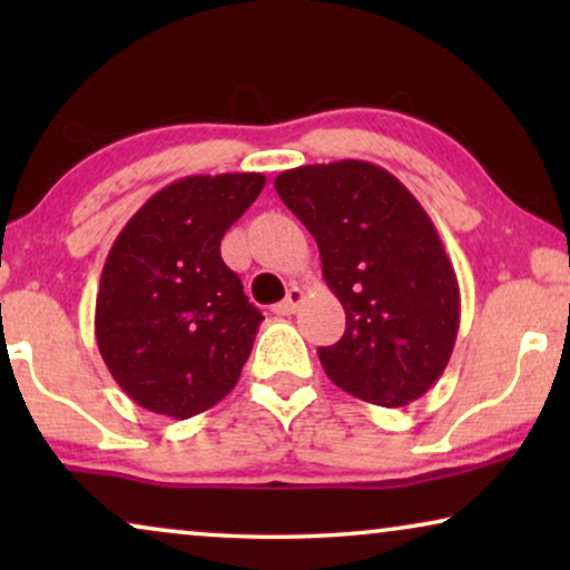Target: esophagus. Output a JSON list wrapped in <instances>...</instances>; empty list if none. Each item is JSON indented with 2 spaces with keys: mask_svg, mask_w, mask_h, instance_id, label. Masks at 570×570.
Returning <instances> with one entry per match:
<instances>
[{
  "mask_svg": "<svg viewBox=\"0 0 570 570\" xmlns=\"http://www.w3.org/2000/svg\"><path fill=\"white\" fill-rule=\"evenodd\" d=\"M303 298H306V291H303L301 285H291V291H287L285 301H279L272 311H275L277 316H291V314H295V311H298Z\"/></svg>",
  "mask_w": 570,
  "mask_h": 570,
  "instance_id": "esophagus-1",
  "label": "esophagus"
}]
</instances>
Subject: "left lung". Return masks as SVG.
Masks as SVG:
<instances>
[{
	"label": "left lung",
	"instance_id": "left-lung-1",
	"mask_svg": "<svg viewBox=\"0 0 570 570\" xmlns=\"http://www.w3.org/2000/svg\"><path fill=\"white\" fill-rule=\"evenodd\" d=\"M275 189L316 238L345 308L342 340L318 347L326 376L379 407L423 396L454 350L459 283L420 202L365 160L283 170Z\"/></svg>",
	"mask_w": 570,
	"mask_h": 570
}]
</instances>
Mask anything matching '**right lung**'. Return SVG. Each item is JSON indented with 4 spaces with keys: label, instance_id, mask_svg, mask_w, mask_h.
Wrapping results in <instances>:
<instances>
[{
    "label": "right lung",
    "instance_id": "1",
    "mask_svg": "<svg viewBox=\"0 0 570 570\" xmlns=\"http://www.w3.org/2000/svg\"><path fill=\"white\" fill-rule=\"evenodd\" d=\"M262 174L186 176L153 194L116 236L100 275L96 340L139 407L186 420L236 386L264 322L225 267V230Z\"/></svg>",
    "mask_w": 570,
    "mask_h": 570
}]
</instances>
